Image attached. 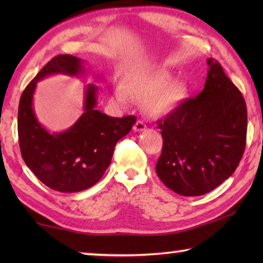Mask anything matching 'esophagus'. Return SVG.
Returning <instances> with one entry per match:
<instances>
[{
    "label": "esophagus",
    "instance_id": "34e87169",
    "mask_svg": "<svg viewBox=\"0 0 263 263\" xmlns=\"http://www.w3.org/2000/svg\"><path fill=\"white\" fill-rule=\"evenodd\" d=\"M147 129V125L143 123L142 121H138L134 125V130L135 132H145Z\"/></svg>",
    "mask_w": 263,
    "mask_h": 263
}]
</instances>
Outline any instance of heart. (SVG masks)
<instances>
[{
	"mask_svg": "<svg viewBox=\"0 0 263 263\" xmlns=\"http://www.w3.org/2000/svg\"><path fill=\"white\" fill-rule=\"evenodd\" d=\"M188 95L184 82L172 80L165 70H148L135 74L125 87L117 86L114 100L120 106L130 103V98L145 100L146 112L153 117H166L179 110Z\"/></svg>",
	"mask_w": 263,
	"mask_h": 263,
	"instance_id": "b5f03b06",
	"label": "heart"
}]
</instances>
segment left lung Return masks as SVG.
<instances>
[{"label":"left lung","instance_id":"1","mask_svg":"<svg viewBox=\"0 0 263 263\" xmlns=\"http://www.w3.org/2000/svg\"><path fill=\"white\" fill-rule=\"evenodd\" d=\"M204 88L178 111L159 121L163 151L156 171L183 196H200L226 181L242 159L247 139V105L222 67L207 60Z\"/></svg>","mask_w":263,"mask_h":263}]
</instances>
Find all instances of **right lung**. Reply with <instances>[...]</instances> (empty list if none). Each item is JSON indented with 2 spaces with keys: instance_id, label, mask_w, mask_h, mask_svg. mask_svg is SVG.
<instances>
[{
  "instance_id": "add662e5",
  "label": "right lung",
  "mask_w": 263,
  "mask_h": 263,
  "mask_svg": "<svg viewBox=\"0 0 263 263\" xmlns=\"http://www.w3.org/2000/svg\"><path fill=\"white\" fill-rule=\"evenodd\" d=\"M85 62L71 55H59L35 75L20 98L17 134L25 163L49 188L78 193L91 188L111 163L117 141L136 123L134 116L110 117L97 110L98 87H85L84 112L67 130L50 133L37 118L33 95L37 82L51 75H86ZM102 79V77H100Z\"/></svg>"
}]
</instances>
